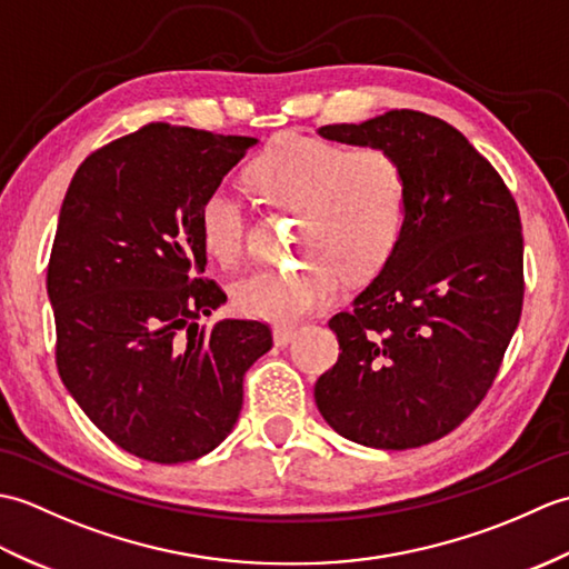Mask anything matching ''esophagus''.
Masks as SVG:
<instances>
[{
  "mask_svg": "<svg viewBox=\"0 0 569 569\" xmlns=\"http://www.w3.org/2000/svg\"><path fill=\"white\" fill-rule=\"evenodd\" d=\"M293 337H296V328H291V325H276V328H273V342H276V347L291 345Z\"/></svg>",
  "mask_w": 569,
  "mask_h": 569,
  "instance_id": "obj_1",
  "label": "esophagus"
}]
</instances>
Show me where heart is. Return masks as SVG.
<instances>
[{
    "instance_id": "heart-1",
    "label": "heart",
    "mask_w": 569,
    "mask_h": 569,
    "mask_svg": "<svg viewBox=\"0 0 569 569\" xmlns=\"http://www.w3.org/2000/svg\"><path fill=\"white\" fill-rule=\"evenodd\" d=\"M251 180L263 196L298 208L296 244L308 251L288 269L251 273L234 286V306L251 318L288 322L320 310L340 293L345 273L355 281L379 273L403 237L408 178L386 149L288 134L253 161ZM200 234L222 263L244 257V220L227 186L204 196Z\"/></svg>"
}]
</instances>
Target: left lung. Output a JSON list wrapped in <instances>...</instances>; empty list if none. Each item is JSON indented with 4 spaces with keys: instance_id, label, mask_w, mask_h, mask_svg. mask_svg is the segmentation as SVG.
Listing matches in <instances>:
<instances>
[{
    "instance_id": "8db88e82",
    "label": "left lung",
    "mask_w": 569,
    "mask_h": 569,
    "mask_svg": "<svg viewBox=\"0 0 569 569\" xmlns=\"http://www.w3.org/2000/svg\"><path fill=\"white\" fill-rule=\"evenodd\" d=\"M318 134L391 151L408 178L396 253L330 320L342 352L316 383L318 410L342 438L377 450L435 442L487 396L521 320L518 204L462 131L426 112Z\"/></svg>"
}]
</instances>
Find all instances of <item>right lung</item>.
<instances>
[{
	"instance_id": "add662e5",
	"label": "right lung",
	"mask_w": 569,
	"mask_h": 569,
	"mask_svg": "<svg viewBox=\"0 0 569 569\" xmlns=\"http://www.w3.org/2000/svg\"><path fill=\"white\" fill-rule=\"evenodd\" d=\"M257 139L153 122L72 176L48 261L56 365L122 450L159 465L212 452L241 410L269 325H200L227 296L204 271L200 204Z\"/></svg>"
}]
</instances>
